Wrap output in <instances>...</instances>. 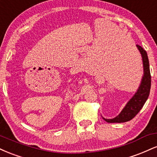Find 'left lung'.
<instances>
[{"instance_id": "left-lung-1", "label": "left lung", "mask_w": 157, "mask_h": 157, "mask_svg": "<svg viewBox=\"0 0 157 157\" xmlns=\"http://www.w3.org/2000/svg\"><path fill=\"white\" fill-rule=\"evenodd\" d=\"M138 50L141 54L142 59V65H143V75H142L141 82L139 86L137 91L134 94V96L129 100L126 103L125 107L122 110L118 116L113 119H105L103 120L110 123L114 122H125L130 121L139 113V111L143 107L144 104L146 102L150 94L151 77L150 72V66H149V60L147 57V52L144 50L141 46L136 45Z\"/></svg>"}]
</instances>
